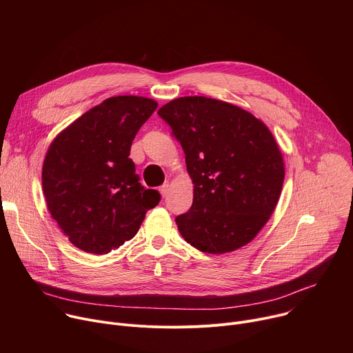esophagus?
Masks as SVG:
<instances>
[{"mask_svg": "<svg viewBox=\"0 0 353 353\" xmlns=\"http://www.w3.org/2000/svg\"><path fill=\"white\" fill-rule=\"evenodd\" d=\"M169 188H170V184H169V183H165V184H162V185L159 187V191H161L162 196H166V195H168Z\"/></svg>", "mask_w": 353, "mask_h": 353, "instance_id": "34e87169", "label": "esophagus"}]
</instances>
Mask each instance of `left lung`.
<instances>
[{"label":"left lung","mask_w":353,"mask_h":353,"mask_svg":"<svg viewBox=\"0 0 353 353\" xmlns=\"http://www.w3.org/2000/svg\"><path fill=\"white\" fill-rule=\"evenodd\" d=\"M158 114L185 154L191 208L176 218L187 243L210 254L253 240L272 215L285 168L267 125L248 112L205 96L172 100Z\"/></svg>","instance_id":"1"}]
</instances>
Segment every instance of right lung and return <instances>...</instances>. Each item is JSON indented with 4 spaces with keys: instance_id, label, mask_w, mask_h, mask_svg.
<instances>
[{
    "instance_id": "1",
    "label": "right lung",
    "mask_w": 353,
    "mask_h": 353,
    "mask_svg": "<svg viewBox=\"0 0 353 353\" xmlns=\"http://www.w3.org/2000/svg\"><path fill=\"white\" fill-rule=\"evenodd\" d=\"M158 103L114 96L94 106L50 145L41 183L47 208L78 248L108 254L131 240L161 194L145 188L130 159L131 143Z\"/></svg>"
}]
</instances>
